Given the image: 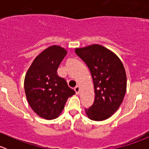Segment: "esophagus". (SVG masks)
I'll return each mask as SVG.
<instances>
[{
  "mask_svg": "<svg viewBox=\"0 0 149 149\" xmlns=\"http://www.w3.org/2000/svg\"><path fill=\"white\" fill-rule=\"evenodd\" d=\"M74 91H76V93L77 94H79V91H80V88H79V86H76L74 88Z\"/></svg>",
  "mask_w": 149,
  "mask_h": 149,
  "instance_id": "esophagus-1",
  "label": "esophagus"
}]
</instances>
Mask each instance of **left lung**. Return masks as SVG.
<instances>
[{
  "mask_svg": "<svg viewBox=\"0 0 149 149\" xmlns=\"http://www.w3.org/2000/svg\"><path fill=\"white\" fill-rule=\"evenodd\" d=\"M88 66L93 79L95 98L85 108L89 119L102 121L110 118L123 102L127 87L124 66L114 52L100 45L75 49Z\"/></svg>",
  "mask_w": 149,
  "mask_h": 149,
  "instance_id": "left-lung-1",
  "label": "left lung"
}]
</instances>
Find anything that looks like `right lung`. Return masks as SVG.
I'll list each match as a JSON object with an SVG mask.
<instances>
[{
    "label": "right lung",
    "instance_id": "obj_1",
    "mask_svg": "<svg viewBox=\"0 0 149 149\" xmlns=\"http://www.w3.org/2000/svg\"><path fill=\"white\" fill-rule=\"evenodd\" d=\"M66 54V49L61 47H49L34 60L25 76L24 90L29 104L37 115L46 120L58 118L68 98L75 94L57 73Z\"/></svg>",
    "mask_w": 149,
    "mask_h": 149
}]
</instances>
